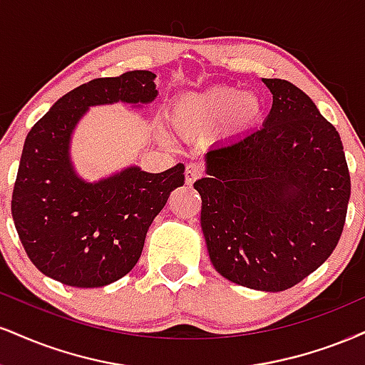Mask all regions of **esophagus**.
Returning <instances> with one entry per match:
<instances>
[{
  "instance_id": "1",
  "label": "esophagus",
  "mask_w": 365,
  "mask_h": 365,
  "mask_svg": "<svg viewBox=\"0 0 365 365\" xmlns=\"http://www.w3.org/2000/svg\"><path fill=\"white\" fill-rule=\"evenodd\" d=\"M203 175V165L197 164V162H191L186 168V173H184V178H186L187 184H192L196 179H200Z\"/></svg>"
}]
</instances>
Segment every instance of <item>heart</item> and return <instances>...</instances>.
Segmentation results:
<instances>
[{
  "label": "heart",
  "mask_w": 365,
  "mask_h": 365,
  "mask_svg": "<svg viewBox=\"0 0 365 365\" xmlns=\"http://www.w3.org/2000/svg\"><path fill=\"white\" fill-rule=\"evenodd\" d=\"M262 115L257 94L230 86H217L200 93H186L169 108V121L184 135L208 132L218 123L230 133L247 132Z\"/></svg>",
  "instance_id": "1"
}]
</instances>
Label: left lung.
I'll return each instance as SVG.
<instances>
[{
  "label": "left lung",
  "mask_w": 365,
  "mask_h": 365,
  "mask_svg": "<svg viewBox=\"0 0 365 365\" xmlns=\"http://www.w3.org/2000/svg\"><path fill=\"white\" fill-rule=\"evenodd\" d=\"M272 108L262 128L206 152L195 190L215 269L257 291L289 289L339 244L350 197L344 145L312 98L262 79Z\"/></svg>",
  "instance_id": "8db88e82"
}]
</instances>
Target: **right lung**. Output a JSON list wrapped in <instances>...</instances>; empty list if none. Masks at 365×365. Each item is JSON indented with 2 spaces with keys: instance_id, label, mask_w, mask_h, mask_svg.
<instances>
[{
  "instance_id": "add662e5",
  "label": "right lung",
  "mask_w": 365,
  "mask_h": 365,
  "mask_svg": "<svg viewBox=\"0 0 365 365\" xmlns=\"http://www.w3.org/2000/svg\"><path fill=\"white\" fill-rule=\"evenodd\" d=\"M155 74L130 71L118 78L81 84L26 135L11 197L18 237L45 276L74 287H101L118 281L140 259L148 227L175 187L184 165L145 173L137 165L88 182L71 162V137L89 106L157 98Z\"/></svg>"
}]
</instances>
